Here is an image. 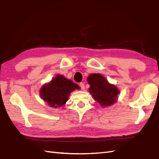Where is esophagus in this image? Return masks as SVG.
Here are the masks:
<instances>
[{"instance_id":"1","label":"esophagus","mask_w":159,"mask_h":159,"mask_svg":"<svg viewBox=\"0 0 159 159\" xmlns=\"http://www.w3.org/2000/svg\"><path fill=\"white\" fill-rule=\"evenodd\" d=\"M80 86L81 88V89H85V85H84V84L83 82L80 83Z\"/></svg>"}]
</instances>
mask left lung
Segmentation results:
<instances>
[{
  "mask_svg": "<svg viewBox=\"0 0 159 159\" xmlns=\"http://www.w3.org/2000/svg\"><path fill=\"white\" fill-rule=\"evenodd\" d=\"M87 80L90 85L89 93L102 106H110L117 100L119 90L115 85L110 84L100 74L89 75Z\"/></svg>",
  "mask_w": 159,
  "mask_h": 159,
  "instance_id": "8db88e82",
  "label": "left lung"
}]
</instances>
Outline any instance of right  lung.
Segmentation results:
<instances>
[{"instance_id":"add662e5","label":"right lung","mask_w":159,"mask_h":159,"mask_svg":"<svg viewBox=\"0 0 159 159\" xmlns=\"http://www.w3.org/2000/svg\"><path fill=\"white\" fill-rule=\"evenodd\" d=\"M78 88V85L72 81L57 75L49 84L43 86L40 96L51 107L57 108L66 104L71 91Z\"/></svg>"}]
</instances>
